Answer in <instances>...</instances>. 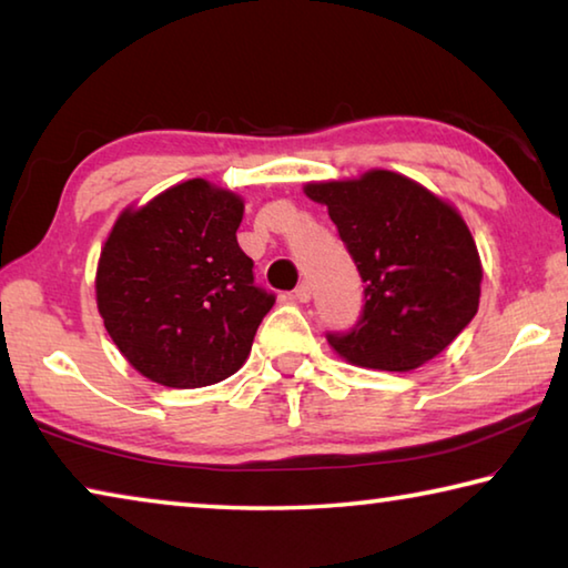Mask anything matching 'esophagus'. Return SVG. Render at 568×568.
I'll return each mask as SVG.
<instances>
[{
	"instance_id": "obj_1",
	"label": "esophagus",
	"mask_w": 568,
	"mask_h": 568,
	"mask_svg": "<svg viewBox=\"0 0 568 568\" xmlns=\"http://www.w3.org/2000/svg\"><path fill=\"white\" fill-rule=\"evenodd\" d=\"M311 295H313V291H311V283H301V285H297L295 291H293V297H295V301H301V303H307V301H311Z\"/></svg>"
}]
</instances>
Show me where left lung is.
<instances>
[{"mask_svg":"<svg viewBox=\"0 0 568 568\" xmlns=\"http://www.w3.org/2000/svg\"><path fill=\"white\" fill-rule=\"evenodd\" d=\"M348 247L365 305L348 333H328L353 365L406 373L436 358L474 321L480 257L464 217L418 182L390 170L311 182Z\"/></svg>","mask_w":568,"mask_h":568,"instance_id":"1","label":"left lung"}]
</instances>
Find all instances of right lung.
Segmentation results:
<instances>
[{"instance_id": "right-lung-1", "label": "right lung", "mask_w": 568, "mask_h": 568, "mask_svg": "<svg viewBox=\"0 0 568 568\" xmlns=\"http://www.w3.org/2000/svg\"><path fill=\"white\" fill-rule=\"evenodd\" d=\"M243 200L187 180L118 217L98 265V307L134 371L203 388L245 363L275 295L237 245Z\"/></svg>"}]
</instances>
